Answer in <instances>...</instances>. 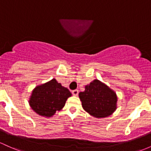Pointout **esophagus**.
<instances>
[{
    "label": "esophagus",
    "mask_w": 151,
    "mask_h": 151,
    "mask_svg": "<svg viewBox=\"0 0 151 151\" xmlns=\"http://www.w3.org/2000/svg\"><path fill=\"white\" fill-rule=\"evenodd\" d=\"M78 93H79V92L77 89H74V90L72 91V94L74 96H77L78 95Z\"/></svg>",
    "instance_id": "34e87169"
}]
</instances>
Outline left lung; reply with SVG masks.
<instances>
[{
    "instance_id": "1",
    "label": "left lung",
    "mask_w": 151,
    "mask_h": 151,
    "mask_svg": "<svg viewBox=\"0 0 151 151\" xmlns=\"http://www.w3.org/2000/svg\"><path fill=\"white\" fill-rule=\"evenodd\" d=\"M84 92L79 93L82 108L96 118L107 117L117 109L115 92L98 79L85 85Z\"/></svg>"
}]
</instances>
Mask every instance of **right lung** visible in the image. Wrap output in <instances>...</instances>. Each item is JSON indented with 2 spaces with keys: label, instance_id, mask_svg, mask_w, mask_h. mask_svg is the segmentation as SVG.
<instances>
[{
  "label": "right lung",
  "instance_id": "add662e5",
  "mask_svg": "<svg viewBox=\"0 0 151 151\" xmlns=\"http://www.w3.org/2000/svg\"><path fill=\"white\" fill-rule=\"evenodd\" d=\"M71 96L70 91L54 78L36 86L32 90L29 103L36 114L44 117H51L57 111L62 110Z\"/></svg>",
  "mask_w": 151,
  "mask_h": 151
}]
</instances>
